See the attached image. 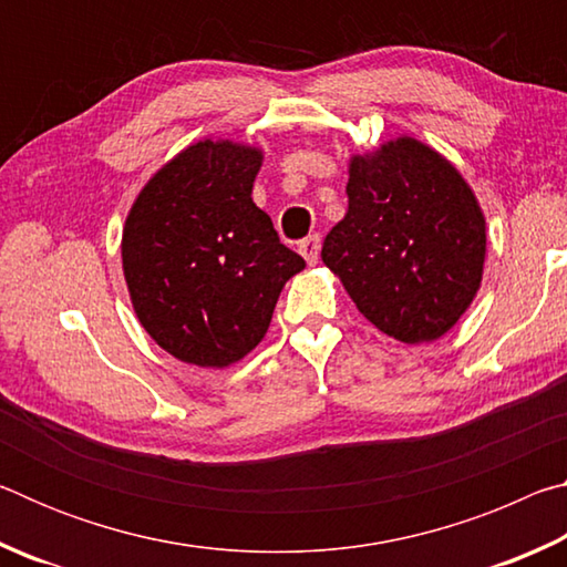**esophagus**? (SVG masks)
<instances>
[{
  "label": "esophagus",
  "instance_id": "esophagus-1",
  "mask_svg": "<svg viewBox=\"0 0 567 567\" xmlns=\"http://www.w3.org/2000/svg\"><path fill=\"white\" fill-rule=\"evenodd\" d=\"M320 247H322L320 235H310V237H305L302 243H300V255L305 257L307 262L315 265V262L320 260Z\"/></svg>",
  "mask_w": 567,
  "mask_h": 567
}]
</instances>
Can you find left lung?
<instances>
[{
    "mask_svg": "<svg viewBox=\"0 0 567 567\" xmlns=\"http://www.w3.org/2000/svg\"><path fill=\"white\" fill-rule=\"evenodd\" d=\"M348 215L322 262L358 310L402 342H430L460 320L480 287L485 219L460 172L417 140L352 157Z\"/></svg>",
    "mask_w": 567,
    "mask_h": 567,
    "instance_id": "1",
    "label": "left lung"
}]
</instances>
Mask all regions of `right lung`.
Masks as SVG:
<instances>
[{
  "label": "right lung",
  "instance_id": "right-lung-1",
  "mask_svg": "<svg viewBox=\"0 0 567 567\" xmlns=\"http://www.w3.org/2000/svg\"><path fill=\"white\" fill-rule=\"evenodd\" d=\"M262 155L197 142L162 167L127 217L122 267L134 312L177 360L227 368L270 328L277 297L305 260L252 203Z\"/></svg>",
  "mask_w": 567,
  "mask_h": 567
}]
</instances>
